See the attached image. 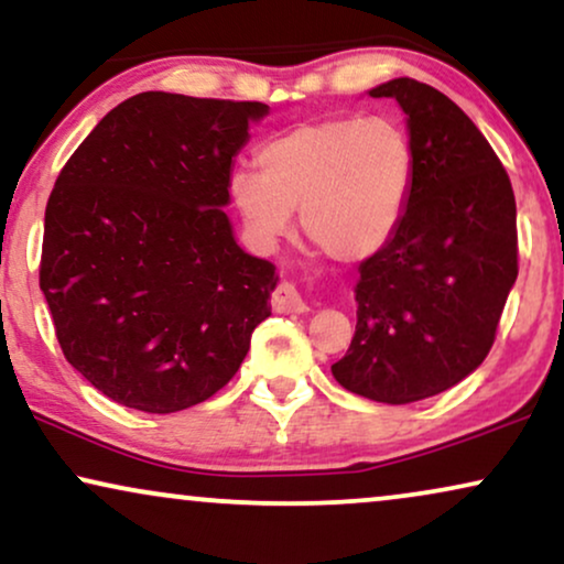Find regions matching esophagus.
Segmentation results:
<instances>
[{
    "label": "esophagus",
    "mask_w": 564,
    "mask_h": 564,
    "mask_svg": "<svg viewBox=\"0 0 564 564\" xmlns=\"http://www.w3.org/2000/svg\"><path fill=\"white\" fill-rule=\"evenodd\" d=\"M270 306H273V312H281V314L306 312L304 299L296 291L294 283H281V286L273 291V296H270Z\"/></svg>",
    "instance_id": "1"
}]
</instances>
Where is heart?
<instances>
[{"instance_id": "heart-1", "label": "heart", "mask_w": 564, "mask_h": 564, "mask_svg": "<svg viewBox=\"0 0 564 564\" xmlns=\"http://www.w3.org/2000/svg\"><path fill=\"white\" fill-rule=\"evenodd\" d=\"M258 170H237L229 195L247 229L278 239L291 208L327 258L352 262L379 252L404 219L415 187V147L387 118L337 116L265 141Z\"/></svg>"}]
</instances>
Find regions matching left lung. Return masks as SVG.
<instances>
[{"label": "left lung", "mask_w": 564, "mask_h": 564, "mask_svg": "<svg viewBox=\"0 0 564 564\" xmlns=\"http://www.w3.org/2000/svg\"><path fill=\"white\" fill-rule=\"evenodd\" d=\"M371 97L408 112L415 187L392 239L358 265V322L337 384L384 404L441 394L482 364L518 275L516 198L487 139L415 79Z\"/></svg>", "instance_id": "obj_1"}]
</instances>
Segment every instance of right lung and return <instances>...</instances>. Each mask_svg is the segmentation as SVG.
I'll use <instances>...</instances> for the list:
<instances>
[{"label": "right lung", "mask_w": 564, "mask_h": 564, "mask_svg": "<svg viewBox=\"0 0 564 564\" xmlns=\"http://www.w3.org/2000/svg\"><path fill=\"white\" fill-rule=\"evenodd\" d=\"M262 102L141 93L58 172L37 281L64 358L112 402L167 415L229 384L275 268L235 242L231 156Z\"/></svg>", "instance_id": "right-lung-1"}]
</instances>
